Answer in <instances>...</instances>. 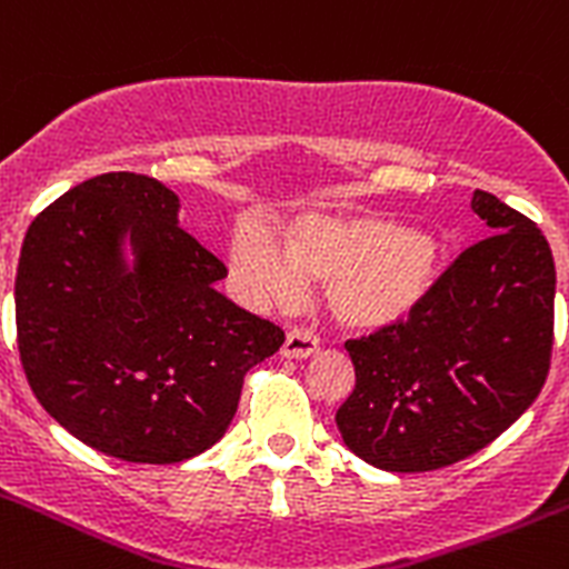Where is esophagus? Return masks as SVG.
Here are the masks:
<instances>
[{
	"label": "esophagus",
	"mask_w": 569,
	"mask_h": 569,
	"mask_svg": "<svg viewBox=\"0 0 569 569\" xmlns=\"http://www.w3.org/2000/svg\"><path fill=\"white\" fill-rule=\"evenodd\" d=\"M317 350H320V339L311 331H306V328H295V331L286 333V342L280 348V353L286 359H306L311 353H317Z\"/></svg>",
	"instance_id": "obj_1"
}]
</instances>
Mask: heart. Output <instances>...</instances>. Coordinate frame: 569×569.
Listing matches in <instances>:
<instances>
[{"label":"heart","instance_id":"1","mask_svg":"<svg viewBox=\"0 0 569 569\" xmlns=\"http://www.w3.org/2000/svg\"><path fill=\"white\" fill-rule=\"evenodd\" d=\"M230 267L249 297L267 302H295L309 280H326L328 309L342 326L379 331L427 302L440 247L379 216H306L286 243L267 224H238Z\"/></svg>","mask_w":569,"mask_h":569}]
</instances>
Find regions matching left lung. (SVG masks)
I'll return each instance as SVG.
<instances>
[{"label":"left lung","mask_w":569,"mask_h":569,"mask_svg":"<svg viewBox=\"0 0 569 569\" xmlns=\"http://www.w3.org/2000/svg\"><path fill=\"white\" fill-rule=\"evenodd\" d=\"M471 210L493 236L460 252L410 320L345 342L357 387L337 427L376 469L432 471L480 452L548 379L556 297L548 238L486 190H475Z\"/></svg>","instance_id":"1"}]
</instances>
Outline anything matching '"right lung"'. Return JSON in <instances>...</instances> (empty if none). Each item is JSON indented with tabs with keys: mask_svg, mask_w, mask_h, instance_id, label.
Segmentation results:
<instances>
[{
	"mask_svg": "<svg viewBox=\"0 0 569 569\" xmlns=\"http://www.w3.org/2000/svg\"><path fill=\"white\" fill-rule=\"evenodd\" d=\"M129 240L136 263L122 258ZM227 267L142 173L87 179L36 216L16 269V337L39 405L129 463H182L238 410L243 376L283 345L216 291Z\"/></svg>",
	"mask_w": 569,
	"mask_h": 569,
	"instance_id": "obj_1",
	"label": "right lung"
}]
</instances>
